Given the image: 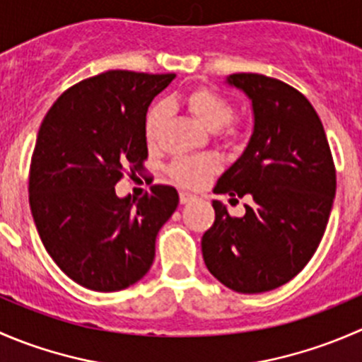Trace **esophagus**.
<instances>
[{"instance_id":"obj_1","label":"esophagus","mask_w":362,"mask_h":362,"mask_svg":"<svg viewBox=\"0 0 362 362\" xmlns=\"http://www.w3.org/2000/svg\"><path fill=\"white\" fill-rule=\"evenodd\" d=\"M192 199H194V194H191V192H187V191H180V203L182 204L192 202Z\"/></svg>"}]
</instances>
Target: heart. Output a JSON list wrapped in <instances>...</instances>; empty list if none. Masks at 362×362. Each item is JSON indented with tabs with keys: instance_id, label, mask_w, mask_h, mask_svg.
<instances>
[{
	"instance_id": "obj_1",
	"label": "heart",
	"mask_w": 362,
	"mask_h": 362,
	"mask_svg": "<svg viewBox=\"0 0 362 362\" xmlns=\"http://www.w3.org/2000/svg\"><path fill=\"white\" fill-rule=\"evenodd\" d=\"M182 105L206 129L214 131L215 136L221 138L226 144H233L242 134V126L238 120L233 119V105L217 90L198 87L182 98ZM163 119L164 112L158 105L148 110L147 119H145V138L148 145L158 144ZM215 170H217V160L210 156H198V158H180L173 160L168 171L177 184L185 185V187H199Z\"/></svg>"
}]
</instances>
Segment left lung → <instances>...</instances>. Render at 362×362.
Returning <instances> with one entry per match:
<instances>
[{
	"label": "left lung",
	"mask_w": 362,
	"mask_h": 362,
	"mask_svg": "<svg viewBox=\"0 0 362 362\" xmlns=\"http://www.w3.org/2000/svg\"><path fill=\"white\" fill-rule=\"evenodd\" d=\"M229 86L252 101L254 131L243 154L214 192L250 196L243 217L215 199V221L202 238L208 272L229 289L257 294L293 280L326 231L337 170L322 122L299 90L257 73H233Z\"/></svg>",
	"instance_id": "obj_1"
}]
</instances>
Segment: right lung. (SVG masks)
<instances>
[{
	"label": "right lung",
	"instance_id": "1",
	"mask_svg": "<svg viewBox=\"0 0 362 362\" xmlns=\"http://www.w3.org/2000/svg\"><path fill=\"white\" fill-rule=\"evenodd\" d=\"M175 73L112 69L64 90L40 126L29 168V206L43 247L82 287L113 293L151 269L156 236L178 192L152 185L140 199L115 184L147 159L148 105Z\"/></svg>",
	"mask_w": 362,
	"mask_h": 362
}]
</instances>
